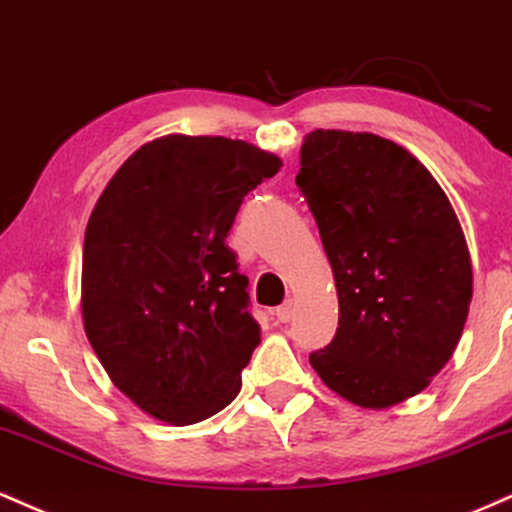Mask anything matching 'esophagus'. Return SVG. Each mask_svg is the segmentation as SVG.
<instances>
[{"mask_svg": "<svg viewBox=\"0 0 512 512\" xmlns=\"http://www.w3.org/2000/svg\"><path fill=\"white\" fill-rule=\"evenodd\" d=\"M275 318H278L280 323H290L292 321V318H294V302H292V299H287L285 304L275 309Z\"/></svg>", "mask_w": 512, "mask_h": 512, "instance_id": "esophagus-1", "label": "esophagus"}]
</instances>
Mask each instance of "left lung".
Masks as SVG:
<instances>
[{
  "label": "left lung",
  "mask_w": 512,
  "mask_h": 512,
  "mask_svg": "<svg viewBox=\"0 0 512 512\" xmlns=\"http://www.w3.org/2000/svg\"><path fill=\"white\" fill-rule=\"evenodd\" d=\"M299 155L340 304L333 342L309 362L340 398L386 410L458 347L472 302L465 234L431 172L388 138L316 129Z\"/></svg>",
  "instance_id": "obj_1"
}]
</instances>
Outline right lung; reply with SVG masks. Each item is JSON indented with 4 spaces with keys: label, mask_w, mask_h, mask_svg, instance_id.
<instances>
[{
    "label": "right lung",
    "mask_w": 512,
    "mask_h": 512,
    "mask_svg": "<svg viewBox=\"0 0 512 512\" xmlns=\"http://www.w3.org/2000/svg\"><path fill=\"white\" fill-rule=\"evenodd\" d=\"M280 167L246 141L160 136L90 213L83 328L114 386L160 422H203L242 388L261 328L225 239L244 196Z\"/></svg>",
    "instance_id": "1"
}]
</instances>
